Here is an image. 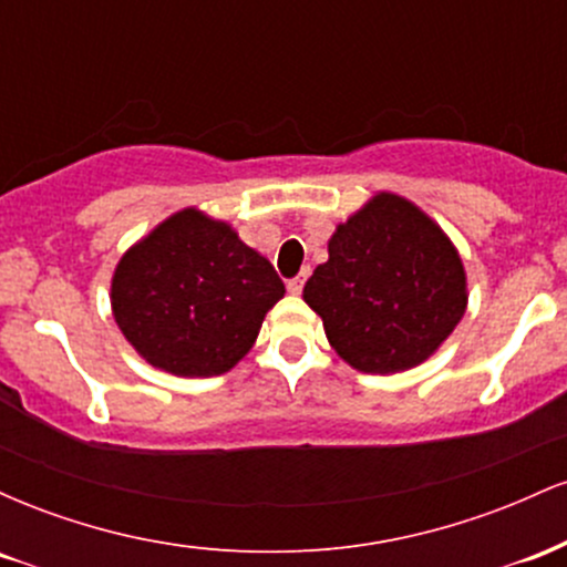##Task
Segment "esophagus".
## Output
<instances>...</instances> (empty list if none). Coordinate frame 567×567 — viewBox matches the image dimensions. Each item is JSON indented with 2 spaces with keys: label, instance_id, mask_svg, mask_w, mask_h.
<instances>
[{
  "label": "esophagus",
  "instance_id": "1",
  "mask_svg": "<svg viewBox=\"0 0 567 567\" xmlns=\"http://www.w3.org/2000/svg\"><path fill=\"white\" fill-rule=\"evenodd\" d=\"M303 282H306V275H298V277H292L290 282H288V292H292V296H301V290H303Z\"/></svg>",
  "mask_w": 567,
  "mask_h": 567
}]
</instances>
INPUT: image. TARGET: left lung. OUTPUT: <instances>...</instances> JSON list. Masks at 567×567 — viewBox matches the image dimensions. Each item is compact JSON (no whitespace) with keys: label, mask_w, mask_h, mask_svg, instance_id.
I'll list each match as a JSON object with an SVG mask.
<instances>
[{"label":"left lung","mask_w":567,"mask_h":567,"mask_svg":"<svg viewBox=\"0 0 567 567\" xmlns=\"http://www.w3.org/2000/svg\"><path fill=\"white\" fill-rule=\"evenodd\" d=\"M303 301L324 336L362 373H400L429 360L466 311V271L445 231L392 192L368 199L328 243Z\"/></svg>","instance_id":"8db88e82"}]
</instances>
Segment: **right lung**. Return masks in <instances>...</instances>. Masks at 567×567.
<instances>
[{"mask_svg": "<svg viewBox=\"0 0 567 567\" xmlns=\"http://www.w3.org/2000/svg\"><path fill=\"white\" fill-rule=\"evenodd\" d=\"M282 279L226 220L197 207L173 213L116 264L112 311L148 365L210 379L252 349Z\"/></svg>", "mask_w": 567, "mask_h": 567, "instance_id": "1", "label": "right lung"}]
</instances>
